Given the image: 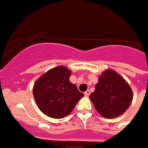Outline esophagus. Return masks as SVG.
Here are the masks:
<instances>
[{"label": "esophagus", "instance_id": "obj_1", "mask_svg": "<svg viewBox=\"0 0 148 148\" xmlns=\"http://www.w3.org/2000/svg\"><path fill=\"white\" fill-rule=\"evenodd\" d=\"M84 95H86V96H88L89 95H90V91L89 90H86L85 92H84Z\"/></svg>", "mask_w": 148, "mask_h": 148}]
</instances>
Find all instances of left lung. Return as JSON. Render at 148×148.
<instances>
[{
	"label": "left lung",
	"mask_w": 148,
	"mask_h": 148,
	"mask_svg": "<svg viewBox=\"0 0 148 148\" xmlns=\"http://www.w3.org/2000/svg\"><path fill=\"white\" fill-rule=\"evenodd\" d=\"M89 99L101 116L114 119L124 114L131 106L133 92L129 84L121 75L108 69L99 75V82Z\"/></svg>",
	"instance_id": "1"
}]
</instances>
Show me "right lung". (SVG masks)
Segmentation results:
<instances>
[{"instance_id":"add662e5","label":"right lung","mask_w":148,"mask_h":148,"mask_svg":"<svg viewBox=\"0 0 148 148\" xmlns=\"http://www.w3.org/2000/svg\"><path fill=\"white\" fill-rule=\"evenodd\" d=\"M72 72L64 66L49 69L36 79L33 94L37 107L46 115L62 119L73 112L84 95L69 81Z\"/></svg>"}]
</instances>
